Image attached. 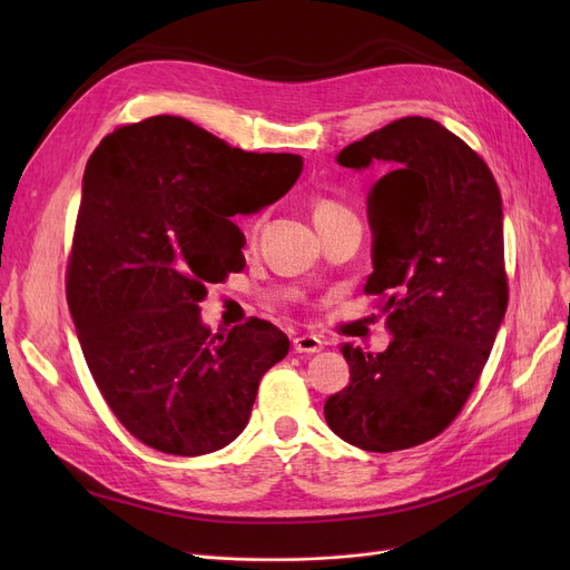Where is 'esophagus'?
Segmentation results:
<instances>
[{
	"instance_id": "esophagus-1",
	"label": "esophagus",
	"mask_w": 570,
	"mask_h": 570,
	"mask_svg": "<svg viewBox=\"0 0 570 570\" xmlns=\"http://www.w3.org/2000/svg\"><path fill=\"white\" fill-rule=\"evenodd\" d=\"M293 348L295 353H318L323 351V340L316 335H301L293 340Z\"/></svg>"
}]
</instances>
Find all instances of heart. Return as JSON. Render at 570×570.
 Returning a JSON list of instances; mask_svg holds the SVG:
<instances>
[{
    "label": "heart",
    "mask_w": 570,
    "mask_h": 570,
    "mask_svg": "<svg viewBox=\"0 0 570 570\" xmlns=\"http://www.w3.org/2000/svg\"><path fill=\"white\" fill-rule=\"evenodd\" d=\"M340 205L337 203H321L318 207H316V215H327V213H340Z\"/></svg>",
    "instance_id": "obj_1"
}]
</instances>
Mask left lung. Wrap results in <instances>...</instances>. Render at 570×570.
I'll list each match as a JSON object with an SVG mask.
<instances>
[{
    "instance_id": "left-lung-1",
    "label": "left lung",
    "mask_w": 570,
    "mask_h": 570,
    "mask_svg": "<svg viewBox=\"0 0 570 570\" xmlns=\"http://www.w3.org/2000/svg\"><path fill=\"white\" fill-rule=\"evenodd\" d=\"M387 164L367 194V293L393 335L383 353L344 346L351 383L327 397L331 430L393 453L453 423L508 307L501 194L488 164L430 117H402L346 145L337 164Z\"/></svg>"
}]
</instances>
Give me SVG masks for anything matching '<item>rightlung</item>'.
Segmentation results:
<instances>
[{
  "mask_svg": "<svg viewBox=\"0 0 570 570\" xmlns=\"http://www.w3.org/2000/svg\"><path fill=\"white\" fill-rule=\"evenodd\" d=\"M301 173V155L245 153L175 115L117 129L89 157L67 301L101 395L149 448L194 458L228 445L286 357L277 325L213 335L198 303L245 267L230 217L273 205Z\"/></svg>",
  "mask_w": 570,
  "mask_h": 570,
  "instance_id": "1",
  "label": "right lung"
}]
</instances>
